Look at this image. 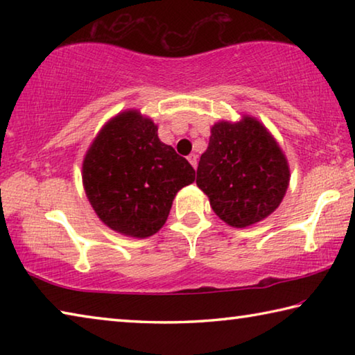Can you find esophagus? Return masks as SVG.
Returning <instances> with one entry per match:
<instances>
[{
    "label": "esophagus",
    "mask_w": 355,
    "mask_h": 355,
    "mask_svg": "<svg viewBox=\"0 0 355 355\" xmlns=\"http://www.w3.org/2000/svg\"><path fill=\"white\" fill-rule=\"evenodd\" d=\"M188 161H189V164L196 169V167H197V155L191 153V155L188 156Z\"/></svg>",
    "instance_id": "1"
}]
</instances>
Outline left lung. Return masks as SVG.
I'll return each instance as SVG.
<instances>
[{"label": "left lung", "mask_w": 355, "mask_h": 355, "mask_svg": "<svg viewBox=\"0 0 355 355\" xmlns=\"http://www.w3.org/2000/svg\"><path fill=\"white\" fill-rule=\"evenodd\" d=\"M196 183L220 220L245 228L279 208L290 184V166L271 131L243 114L238 122L213 125Z\"/></svg>", "instance_id": "8db88e82"}]
</instances>
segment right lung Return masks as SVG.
<instances>
[{
    "mask_svg": "<svg viewBox=\"0 0 355 355\" xmlns=\"http://www.w3.org/2000/svg\"><path fill=\"white\" fill-rule=\"evenodd\" d=\"M196 180L183 156L158 137V125L137 110L111 117L83 159V186L111 230L148 238L166 224L177 192Z\"/></svg>",
    "mask_w": 355,
    "mask_h": 355,
    "instance_id": "add662e5",
    "label": "right lung"
}]
</instances>
